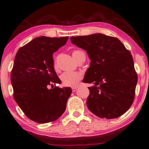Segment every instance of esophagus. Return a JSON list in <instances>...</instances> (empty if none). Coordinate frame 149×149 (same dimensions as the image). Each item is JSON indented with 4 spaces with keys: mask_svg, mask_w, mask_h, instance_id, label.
<instances>
[{
    "mask_svg": "<svg viewBox=\"0 0 149 149\" xmlns=\"http://www.w3.org/2000/svg\"><path fill=\"white\" fill-rule=\"evenodd\" d=\"M78 89V87L77 86H75V87H72V91L73 92H76V90Z\"/></svg>",
    "mask_w": 149,
    "mask_h": 149,
    "instance_id": "esophagus-1",
    "label": "esophagus"
}]
</instances>
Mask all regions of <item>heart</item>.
Returning <instances> with one entry per match:
<instances>
[{"label": "heart", "instance_id": "b5f03b06", "mask_svg": "<svg viewBox=\"0 0 149 149\" xmlns=\"http://www.w3.org/2000/svg\"><path fill=\"white\" fill-rule=\"evenodd\" d=\"M72 56L74 58L78 61L80 58V57L84 53L82 51L80 50H74L72 52ZM55 68L57 67L56 63L54 64ZM82 75L81 73L79 72H64L63 74H61V80L62 82V84H63L65 86H70L73 87L77 86V83L79 82L80 80L82 79Z\"/></svg>", "mask_w": 149, "mask_h": 149}]
</instances>
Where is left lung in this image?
I'll list each match as a JSON object with an SVG mask.
<instances>
[{
  "mask_svg": "<svg viewBox=\"0 0 149 149\" xmlns=\"http://www.w3.org/2000/svg\"><path fill=\"white\" fill-rule=\"evenodd\" d=\"M71 42L86 51L91 59L83 82L89 87V110L100 118L122 116L132 105L137 82L131 53L118 38L101 33L72 36Z\"/></svg>",
  "mask_w": 149,
  "mask_h": 149,
  "instance_id": "1",
  "label": "left lung"
}]
</instances>
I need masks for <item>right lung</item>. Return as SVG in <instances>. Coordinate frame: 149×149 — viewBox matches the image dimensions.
<instances>
[{"label":"right lung","mask_w":149,"mask_h":149,"mask_svg":"<svg viewBox=\"0 0 149 149\" xmlns=\"http://www.w3.org/2000/svg\"><path fill=\"white\" fill-rule=\"evenodd\" d=\"M68 38L39 36L21 47L15 55L11 72L14 98L27 118L37 123L59 118L72 93L69 87L56 86L61 82L54 70L52 57Z\"/></svg>","instance_id":"obj_1"}]
</instances>
